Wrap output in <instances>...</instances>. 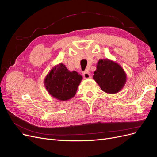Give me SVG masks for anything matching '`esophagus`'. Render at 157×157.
I'll use <instances>...</instances> for the list:
<instances>
[{
  "mask_svg": "<svg viewBox=\"0 0 157 157\" xmlns=\"http://www.w3.org/2000/svg\"><path fill=\"white\" fill-rule=\"evenodd\" d=\"M82 75H83V77L84 78H90V75L88 72H87V71H84V72H82Z\"/></svg>",
  "mask_w": 157,
  "mask_h": 157,
  "instance_id": "obj_1",
  "label": "esophagus"
}]
</instances>
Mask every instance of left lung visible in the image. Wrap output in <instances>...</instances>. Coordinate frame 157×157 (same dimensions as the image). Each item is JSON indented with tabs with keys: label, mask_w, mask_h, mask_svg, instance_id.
<instances>
[{
	"label": "left lung",
	"mask_w": 157,
	"mask_h": 157,
	"mask_svg": "<svg viewBox=\"0 0 157 157\" xmlns=\"http://www.w3.org/2000/svg\"><path fill=\"white\" fill-rule=\"evenodd\" d=\"M93 78L103 92L116 94L124 86L127 76L119 64L107 58L98 61Z\"/></svg>",
	"instance_id": "1"
}]
</instances>
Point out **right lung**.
<instances>
[{"mask_svg": "<svg viewBox=\"0 0 157 157\" xmlns=\"http://www.w3.org/2000/svg\"><path fill=\"white\" fill-rule=\"evenodd\" d=\"M82 77L77 71H69L63 63L51 69L44 78V86L51 96L60 101L73 98L81 82Z\"/></svg>", "mask_w": 157, "mask_h": 157, "instance_id": "add662e5", "label": "right lung"}]
</instances>
